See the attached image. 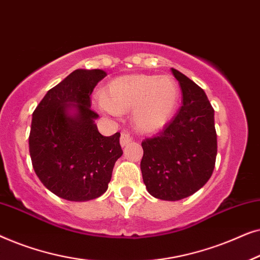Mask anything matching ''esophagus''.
Here are the masks:
<instances>
[{"label": "esophagus", "instance_id": "34e87169", "mask_svg": "<svg viewBox=\"0 0 260 260\" xmlns=\"http://www.w3.org/2000/svg\"><path fill=\"white\" fill-rule=\"evenodd\" d=\"M131 140H133V136H131L127 131H123V133L120 134V145H122V147L126 145Z\"/></svg>", "mask_w": 260, "mask_h": 260}]
</instances>
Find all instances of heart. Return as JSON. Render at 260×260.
<instances>
[{
  "mask_svg": "<svg viewBox=\"0 0 260 260\" xmlns=\"http://www.w3.org/2000/svg\"><path fill=\"white\" fill-rule=\"evenodd\" d=\"M180 94L179 84L172 77L134 74L113 80L106 95L97 97V105L103 112L113 116L133 111L138 130L156 133L172 119Z\"/></svg>",
  "mask_w": 260,
  "mask_h": 260,
  "instance_id": "heart-1",
  "label": "heart"
}]
</instances>
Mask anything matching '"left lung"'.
<instances>
[{"mask_svg": "<svg viewBox=\"0 0 260 260\" xmlns=\"http://www.w3.org/2000/svg\"><path fill=\"white\" fill-rule=\"evenodd\" d=\"M182 91V106L170 122L142 142V176L156 199L177 201L193 195L212 176L215 166L214 109L205 91L175 69Z\"/></svg>", "mask_w": 260, "mask_h": 260, "instance_id": "obj_1", "label": "left lung"}]
</instances>
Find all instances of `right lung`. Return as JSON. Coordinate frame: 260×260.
<instances>
[{"label": "right lung", "instance_id": "right-lung-1", "mask_svg": "<svg viewBox=\"0 0 260 260\" xmlns=\"http://www.w3.org/2000/svg\"><path fill=\"white\" fill-rule=\"evenodd\" d=\"M106 76L102 70H76L51 88L33 112L29 154L34 172L59 198L87 201L108 189L123 154L120 134L103 136L90 95ZM74 108L76 113L70 115Z\"/></svg>", "mask_w": 260, "mask_h": 260}]
</instances>
